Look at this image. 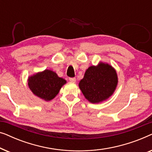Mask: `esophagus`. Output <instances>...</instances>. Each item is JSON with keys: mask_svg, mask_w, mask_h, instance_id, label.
Instances as JSON below:
<instances>
[{"mask_svg": "<svg viewBox=\"0 0 152 152\" xmlns=\"http://www.w3.org/2000/svg\"><path fill=\"white\" fill-rule=\"evenodd\" d=\"M69 81H70V82L75 83V82H76V79H75V78H70V79H69Z\"/></svg>", "mask_w": 152, "mask_h": 152, "instance_id": "1", "label": "esophagus"}]
</instances>
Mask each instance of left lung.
<instances>
[{
	"instance_id": "left-lung-1",
	"label": "left lung",
	"mask_w": 152,
	"mask_h": 152,
	"mask_svg": "<svg viewBox=\"0 0 152 152\" xmlns=\"http://www.w3.org/2000/svg\"><path fill=\"white\" fill-rule=\"evenodd\" d=\"M118 83L115 68L109 64L99 61L97 66H91L86 70L79 87L89 102L98 104L113 94Z\"/></svg>"
}]
</instances>
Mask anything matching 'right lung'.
I'll return each mask as SVG.
<instances>
[{
    "mask_svg": "<svg viewBox=\"0 0 152 152\" xmlns=\"http://www.w3.org/2000/svg\"><path fill=\"white\" fill-rule=\"evenodd\" d=\"M65 84L66 80L48 69L37 72L28 79V86L33 94L46 102L55 98Z\"/></svg>",
    "mask_w": 152,
    "mask_h": 152,
    "instance_id": "obj_1",
    "label": "right lung"
}]
</instances>
